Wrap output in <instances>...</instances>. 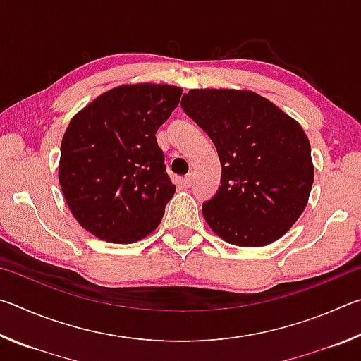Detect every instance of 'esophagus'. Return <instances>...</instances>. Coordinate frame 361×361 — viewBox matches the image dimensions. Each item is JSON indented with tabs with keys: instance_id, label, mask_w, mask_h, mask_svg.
<instances>
[{
	"instance_id": "esophagus-1",
	"label": "esophagus",
	"mask_w": 361,
	"mask_h": 361,
	"mask_svg": "<svg viewBox=\"0 0 361 361\" xmlns=\"http://www.w3.org/2000/svg\"><path fill=\"white\" fill-rule=\"evenodd\" d=\"M192 181H194V173H188V175L185 176V185H186V186H191Z\"/></svg>"
}]
</instances>
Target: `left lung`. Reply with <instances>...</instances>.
<instances>
[{
    "mask_svg": "<svg viewBox=\"0 0 361 361\" xmlns=\"http://www.w3.org/2000/svg\"><path fill=\"white\" fill-rule=\"evenodd\" d=\"M181 108L215 143L221 186L202 205L207 224L224 242L264 247L290 231L314 183L302 127L252 90L191 89Z\"/></svg>",
    "mask_w": 361,
    "mask_h": 361,
    "instance_id": "1",
    "label": "left lung"
}]
</instances>
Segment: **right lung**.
<instances>
[{
  "instance_id": "add662e5",
  "label": "right lung",
  "mask_w": 361,
  "mask_h": 361,
  "mask_svg": "<svg viewBox=\"0 0 361 361\" xmlns=\"http://www.w3.org/2000/svg\"><path fill=\"white\" fill-rule=\"evenodd\" d=\"M181 87L124 84L73 116L60 146L59 183L90 234L133 243L154 231L175 194L156 132L178 106Z\"/></svg>"
}]
</instances>
